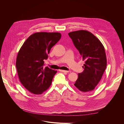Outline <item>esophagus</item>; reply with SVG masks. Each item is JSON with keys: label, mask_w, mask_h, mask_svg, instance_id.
Masks as SVG:
<instances>
[{"label": "esophagus", "mask_w": 124, "mask_h": 124, "mask_svg": "<svg viewBox=\"0 0 124 124\" xmlns=\"http://www.w3.org/2000/svg\"><path fill=\"white\" fill-rule=\"evenodd\" d=\"M59 71H61V72H64V73H67V72H69L68 71H66V70H59Z\"/></svg>", "instance_id": "esophagus-1"}]
</instances>
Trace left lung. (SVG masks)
I'll use <instances>...</instances> for the list:
<instances>
[{
    "label": "left lung",
    "instance_id": "obj_1",
    "mask_svg": "<svg viewBox=\"0 0 124 124\" xmlns=\"http://www.w3.org/2000/svg\"><path fill=\"white\" fill-rule=\"evenodd\" d=\"M85 61L84 71L78 74L74 85L83 92H91L99 83L107 67L104 47L92 33L81 30L68 33Z\"/></svg>",
    "mask_w": 124,
    "mask_h": 124
}]
</instances>
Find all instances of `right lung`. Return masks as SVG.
I'll list each match as a JSON object with an SVG mask.
<instances>
[{
    "label": "right lung",
    "mask_w": 124,
    "mask_h": 124,
    "mask_svg": "<svg viewBox=\"0 0 124 124\" xmlns=\"http://www.w3.org/2000/svg\"><path fill=\"white\" fill-rule=\"evenodd\" d=\"M59 32H36L30 36L18 51L16 67L21 83L29 92L40 95L51 85L57 71L43 68L51 48L61 39Z\"/></svg>",
    "instance_id": "1"
}]
</instances>
